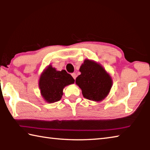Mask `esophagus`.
<instances>
[{"label": "esophagus", "instance_id": "obj_1", "mask_svg": "<svg viewBox=\"0 0 150 150\" xmlns=\"http://www.w3.org/2000/svg\"><path fill=\"white\" fill-rule=\"evenodd\" d=\"M71 75H72V77H73V79H74L75 80V79H76V77H77V75H76V74L75 73H72L71 74Z\"/></svg>", "mask_w": 150, "mask_h": 150}]
</instances>
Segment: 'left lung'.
Returning a JSON list of instances; mask_svg holds the SVG:
<instances>
[{
  "label": "left lung",
  "instance_id": "8db88e82",
  "mask_svg": "<svg viewBox=\"0 0 150 150\" xmlns=\"http://www.w3.org/2000/svg\"><path fill=\"white\" fill-rule=\"evenodd\" d=\"M79 71L81 75L76 78L75 83L82 91L83 96L96 102L105 99L111 89L112 80L103 66L85 59Z\"/></svg>",
  "mask_w": 150,
  "mask_h": 150
}]
</instances>
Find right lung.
Instances as JSON below:
<instances>
[{"label": "right lung", "instance_id": "add662e5", "mask_svg": "<svg viewBox=\"0 0 150 150\" xmlns=\"http://www.w3.org/2000/svg\"><path fill=\"white\" fill-rule=\"evenodd\" d=\"M74 79L65 70L57 71L49 65L40 75L39 87L42 97L47 103L59 101L62 97L63 88L73 84Z\"/></svg>", "mask_w": 150, "mask_h": 150}]
</instances>
